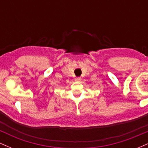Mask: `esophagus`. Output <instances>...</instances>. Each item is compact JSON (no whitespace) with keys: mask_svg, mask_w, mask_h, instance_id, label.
Instances as JSON below:
<instances>
[{"mask_svg":"<svg viewBox=\"0 0 148 148\" xmlns=\"http://www.w3.org/2000/svg\"><path fill=\"white\" fill-rule=\"evenodd\" d=\"M81 77H76L75 79V81H77V82H79V81H81Z\"/></svg>","mask_w":148,"mask_h":148,"instance_id":"obj_1","label":"esophagus"}]
</instances>
